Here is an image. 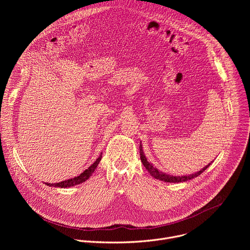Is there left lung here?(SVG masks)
I'll list each match as a JSON object with an SVG mask.
<instances>
[{
    "label": "left lung",
    "instance_id": "obj_1",
    "mask_svg": "<svg viewBox=\"0 0 250 250\" xmlns=\"http://www.w3.org/2000/svg\"><path fill=\"white\" fill-rule=\"evenodd\" d=\"M139 155H140V160L142 162V164H144V166L146 168V170L149 172V174L154 177L155 179L157 180H160V181H164V182H168V183H179V182H185V181H188V180H191L193 179V178H196L198 177L199 175H201L209 165L210 163H212V161L210 163H208V165H206L204 168H202L200 171H197L195 173H192V174H189V175H184V176H173V175H170V174H167V173H164L162 171H160L159 169H157L156 167L153 166L152 163L148 162L146 157V154L144 152V150H142V145L140 142L139 145Z\"/></svg>",
    "mask_w": 250,
    "mask_h": 250
}]
</instances>
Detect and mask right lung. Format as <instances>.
I'll return each instance as SVG.
<instances>
[{"label": "right lung", "mask_w": 250, "mask_h": 250, "mask_svg": "<svg viewBox=\"0 0 250 250\" xmlns=\"http://www.w3.org/2000/svg\"><path fill=\"white\" fill-rule=\"evenodd\" d=\"M102 152L100 154V156L97 158V160L88 168L86 169L84 172H82L79 176L77 177H74V178H71V179H68V180H65V181H62L60 183H54V184H51V183H45V185L49 186V187H59V188H69V187H72V186H76V185H79L83 182H85L86 180H88L89 178L92 176V174L94 173V171L96 170L98 164L100 163L101 159H102Z\"/></svg>", "instance_id": "1"}]
</instances>
